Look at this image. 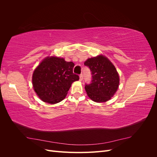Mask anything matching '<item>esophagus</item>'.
I'll list each match as a JSON object with an SVG mask.
<instances>
[{
  "instance_id": "esophagus-1",
  "label": "esophagus",
  "mask_w": 157,
  "mask_h": 157,
  "mask_svg": "<svg viewBox=\"0 0 157 157\" xmlns=\"http://www.w3.org/2000/svg\"><path fill=\"white\" fill-rule=\"evenodd\" d=\"M79 80H80V81H82V79H83V75L81 74V75H80V76H79Z\"/></svg>"
}]
</instances>
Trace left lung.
<instances>
[{"label": "left lung", "mask_w": 157, "mask_h": 157, "mask_svg": "<svg viewBox=\"0 0 157 157\" xmlns=\"http://www.w3.org/2000/svg\"><path fill=\"white\" fill-rule=\"evenodd\" d=\"M84 65L92 71V83L85 86L88 96L96 103L109 101L117 92L120 78L115 65L102 54L88 58Z\"/></svg>", "instance_id": "1"}]
</instances>
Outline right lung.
<instances>
[{"label": "right lung", "instance_id": "add662e5", "mask_svg": "<svg viewBox=\"0 0 157 157\" xmlns=\"http://www.w3.org/2000/svg\"><path fill=\"white\" fill-rule=\"evenodd\" d=\"M75 64L64 58L48 56L33 71L32 84L37 96L42 101L56 104L67 96L73 82L79 77L73 73Z\"/></svg>", "mask_w": 157, "mask_h": 157}]
</instances>
